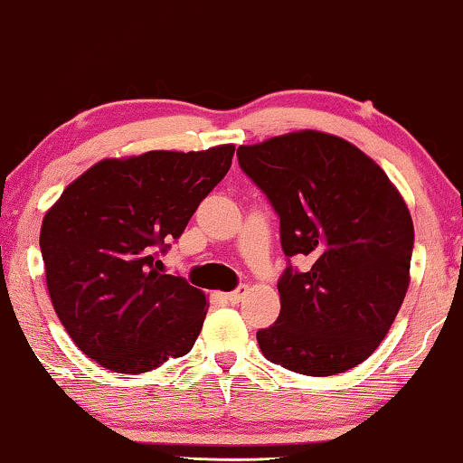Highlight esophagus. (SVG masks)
Wrapping results in <instances>:
<instances>
[{"label": "esophagus", "mask_w": 463, "mask_h": 463, "mask_svg": "<svg viewBox=\"0 0 463 463\" xmlns=\"http://www.w3.org/2000/svg\"><path fill=\"white\" fill-rule=\"evenodd\" d=\"M246 293H249V287H238L236 290H232V293H227V301L230 303H240L246 297Z\"/></svg>", "instance_id": "esophagus-1"}]
</instances>
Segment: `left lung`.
<instances>
[{"label":"left lung","instance_id":"left-lung-1","mask_svg":"<svg viewBox=\"0 0 463 463\" xmlns=\"http://www.w3.org/2000/svg\"><path fill=\"white\" fill-rule=\"evenodd\" d=\"M238 162L280 217L288 257L280 316L257 333L263 356L309 377L364 363L409 288L415 233L402 195L356 145L318 130L240 145Z\"/></svg>","mask_w":463,"mask_h":463}]
</instances>
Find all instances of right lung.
I'll return each instance as SVG.
<instances>
[{
    "mask_svg": "<svg viewBox=\"0 0 463 463\" xmlns=\"http://www.w3.org/2000/svg\"><path fill=\"white\" fill-rule=\"evenodd\" d=\"M233 145L103 160L43 217L54 312L75 345L113 373H145L192 350L206 297L162 274L160 252L232 166Z\"/></svg>",
    "mask_w": 463,
    "mask_h": 463,
    "instance_id": "add662e5",
    "label": "right lung"
}]
</instances>
